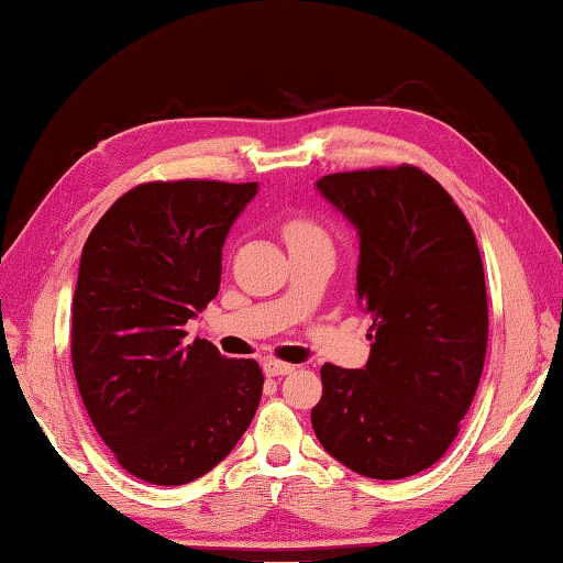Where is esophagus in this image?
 I'll return each instance as SVG.
<instances>
[{
	"label": "esophagus",
	"instance_id": "1",
	"mask_svg": "<svg viewBox=\"0 0 563 563\" xmlns=\"http://www.w3.org/2000/svg\"><path fill=\"white\" fill-rule=\"evenodd\" d=\"M264 376H269V378H274V376H287V373H291L294 371V366L291 363H282V361H264Z\"/></svg>",
	"mask_w": 563,
	"mask_h": 563
}]
</instances>
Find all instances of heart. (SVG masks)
<instances>
[{
  "label": "heart",
  "mask_w": 563,
  "mask_h": 563,
  "mask_svg": "<svg viewBox=\"0 0 563 563\" xmlns=\"http://www.w3.org/2000/svg\"><path fill=\"white\" fill-rule=\"evenodd\" d=\"M284 240L289 246L299 244H313V242H327V234H323L317 222L307 220V217H291V220L284 222Z\"/></svg>",
  "instance_id": "obj_1"
}]
</instances>
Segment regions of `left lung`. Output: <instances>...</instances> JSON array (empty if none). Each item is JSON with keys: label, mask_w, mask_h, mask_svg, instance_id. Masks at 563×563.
<instances>
[{"label": "left lung", "mask_w": 563, "mask_h": 563, "mask_svg": "<svg viewBox=\"0 0 563 563\" xmlns=\"http://www.w3.org/2000/svg\"><path fill=\"white\" fill-rule=\"evenodd\" d=\"M317 190L358 232V307L371 313L363 368H321L319 442L371 479L418 475L445 455L487 353V287L460 207L420 167L333 173Z\"/></svg>", "instance_id": "left-lung-1"}]
</instances>
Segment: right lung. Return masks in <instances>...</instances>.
<instances>
[{
	"label": "right lung",
	"mask_w": 563,
	"mask_h": 563,
	"mask_svg": "<svg viewBox=\"0 0 563 563\" xmlns=\"http://www.w3.org/2000/svg\"><path fill=\"white\" fill-rule=\"evenodd\" d=\"M256 187L137 185L84 244L71 313L78 393L121 467L151 485L207 475L260 406V363L185 341V323L220 291L224 240Z\"/></svg>",
	"instance_id": "obj_1"
}]
</instances>
